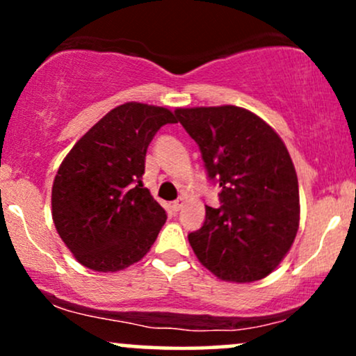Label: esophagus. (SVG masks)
Returning <instances> with one entry per match:
<instances>
[{"instance_id": "esophagus-1", "label": "esophagus", "mask_w": 356, "mask_h": 356, "mask_svg": "<svg viewBox=\"0 0 356 356\" xmlns=\"http://www.w3.org/2000/svg\"><path fill=\"white\" fill-rule=\"evenodd\" d=\"M182 206H184V199H177V201L172 202V206H170V207H172L174 212H177V211L182 209Z\"/></svg>"}]
</instances>
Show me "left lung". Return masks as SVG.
Wrapping results in <instances>:
<instances>
[{
	"instance_id": "1",
	"label": "left lung",
	"mask_w": 356,
	"mask_h": 356,
	"mask_svg": "<svg viewBox=\"0 0 356 356\" xmlns=\"http://www.w3.org/2000/svg\"><path fill=\"white\" fill-rule=\"evenodd\" d=\"M175 117L220 187V206H206L202 227L189 234L195 256L219 280H263L289 251L300 222L288 149L263 118L234 105L177 108Z\"/></svg>"
}]
</instances>
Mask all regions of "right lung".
<instances>
[{"label": "right lung", "instance_id": "right-lung-1", "mask_svg": "<svg viewBox=\"0 0 356 356\" xmlns=\"http://www.w3.org/2000/svg\"><path fill=\"white\" fill-rule=\"evenodd\" d=\"M175 122L164 107L129 102L97 122L61 162L51 189L53 222L83 266L120 271L157 239L167 214L142 174L154 136Z\"/></svg>", "mask_w": 356, "mask_h": 356}]
</instances>
